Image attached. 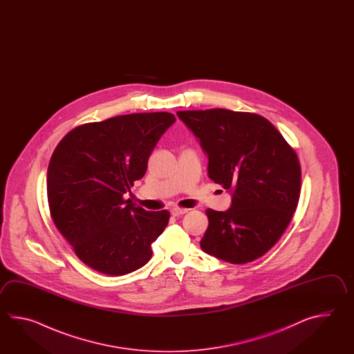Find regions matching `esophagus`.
Listing matches in <instances>:
<instances>
[{"mask_svg":"<svg viewBox=\"0 0 354 354\" xmlns=\"http://www.w3.org/2000/svg\"><path fill=\"white\" fill-rule=\"evenodd\" d=\"M187 211V209H182V207H174V209L171 210V212H172V215H174V216H180V215L186 214Z\"/></svg>","mask_w":354,"mask_h":354,"instance_id":"obj_1","label":"esophagus"}]
</instances>
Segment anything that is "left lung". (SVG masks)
I'll return each instance as SVG.
<instances>
[{
    "label": "left lung",
    "instance_id": "left-lung-1",
    "mask_svg": "<svg viewBox=\"0 0 354 354\" xmlns=\"http://www.w3.org/2000/svg\"><path fill=\"white\" fill-rule=\"evenodd\" d=\"M209 157V177L233 191L226 211L207 209V254L244 264L266 254L291 223L301 191L294 148L270 121L225 109L178 111Z\"/></svg>",
    "mask_w": 354,
    "mask_h": 354
}]
</instances>
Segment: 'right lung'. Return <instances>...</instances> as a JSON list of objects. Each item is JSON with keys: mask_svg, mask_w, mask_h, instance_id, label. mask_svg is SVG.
<instances>
[{"mask_svg": "<svg viewBox=\"0 0 354 354\" xmlns=\"http://www.w3.org/2000/svg\"><path fill=\"white\" fill-rule=\"evenodd\" d=\"M174 121L169 113L120 115L80 125L57 145L46 174L50 216L92 270L122 276L151 259L169 211H145L124 194Z\"/></svg>", "mask_w": 354, "mask_h": 354, "instance_id": "right-lung-1", "label": "right lung"}]
</instances>
